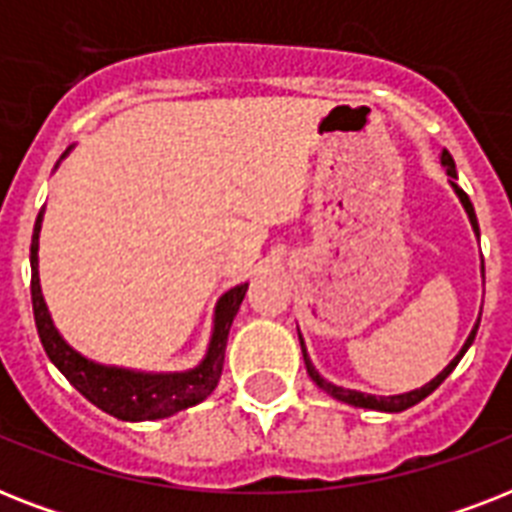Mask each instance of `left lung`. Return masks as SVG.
<instances>
[{
  "instance_id": "obj_1",
  "label": "left lung",
  "mask_w": 512,
  "mask_h": 512,
  "mask_svg": "<svg viewBox=\"0 0 512 512\" xmlns=\"http://www.w3.org/2000/svg\"><path fill=\"white\" fill-rule=\"evenodd\" d=\"M441 162H444V167H446V172H449V175L457 177V170H454V159H452V154H449V151H444V154H441ZM452 185H454V183H452ZM454 191H457V196H460V201H462V204H465V209H468L470 223H473V228H476V233H478L476 209H473V204H470L468 193L462 191L460 185H454ZM476 332H478V324H476V327H473V332H470L468 342L462 345V350H460V353H457V358H454L452 364L446 366L444 372L438 374L436 380H430L428 385H422L420 390H412V393H401V396H366V393H358V390L337 388V385H332V382H327V380H324V377H321L319 372H316V366L311 364V358H308V353H305L303 337H300V348H303L305 369H308V374H311V380L316 382V385H319V388L324 390V393H329V396H332V398H337V401H345V404H350V406H361V409H377V412H404V409H409V406L420 404L422 398H428L430 393H433V390H436L438 385H441V382H444L446 377H449V374L454 372V366L460 364V358L465 356V350L470 348V342L476 340Z\"/></svg>"
}]
</instances>
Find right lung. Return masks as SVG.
<instances>
[{"label":"right lung","mask_w":512,"mask_h":512,"mask_svg":"<svg viewBox=\"0 0 512 512\" xmlns=\"http://www.w3.org/2000/svg\"><path fill=\"white\" fill-rule=\"evenodd\" d=\"M39 225H42V212L36 217L34 239H31V303H34V321L39 329L47 356L66 380L82 393L87 401L108 412L119 420H162L170 414L199 404L217 388L220 374H223L225 345H228V332H231L233 316L239 313V305L247 295L249 284L233 287L225 292L217 303L215 332L209 342L207 358L196 369L180 374H140L127 372V369H114V366H100L79 356L74 348H68L58 329L52 327L50 313L44 305L42 287H39V271H36V247H39Z\"/></svg>","instance_id":"obj_1"}]
</instances>
